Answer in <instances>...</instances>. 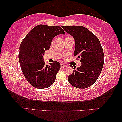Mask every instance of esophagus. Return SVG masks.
<instances>
[{
    "label": "esophagus",
    "instance_id": "esophagus-1",
    "mask_svg": "<svg viewBox=\"0 0 122 122\" xmlns=\"http://www.w3.org/2000/svg\"><path fill=\"white\" fill-rule=\"evenodd\" d=\"M61 67H64L66 66V65H65V64H61Z\"/></svg>",
    "mask_w": 122,
    "mask_h": 122
}]
</instances>
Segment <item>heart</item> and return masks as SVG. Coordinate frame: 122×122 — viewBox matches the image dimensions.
<instances>
[{"label": "heart", "instance_id": "b5f03b06", "mask_svg": "<svg viewBox=\"0 0 122 122\" xmlns=\"http://www.w3.org/2000/svg\"><path fill=\"white\" fill-rule=\"evenodd\" d=\"M67 38H68V37H67Z\"/></svg>", "mask_w": 122, "mask_h": 122}]
</instances>
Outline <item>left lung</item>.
Returning a JSON list of instances; mask_svg holds the SVG:
<instances>
[{"label":"left lung","instance_id":"8db88e82","mask_svg":"<svg viewBox=\"0 0 122 122\" xmlns=\"http://www.w3.org/2000/svg\"><path fill=\"white\" fill-rule=\"evenodd\" d=\"M75 41V56L80 58L81 65L74 68L68 77L69 83L79 89H85L96 82L103 69L104 53L100 41L96 36L82 26H62ZM72 68L73 66H71Z\"/></svg>","mask_w":122,"mask_h":122}]
</instances>
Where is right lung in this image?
<instances>
[{"label": "right lung", "mask_w": 122, "mask_h": 122, "mask_svg": "<svg viewBox=\"0 0 122 122\" xmlns=\"http://www.w3.org/2000/svg\"><path fill=\"white\" fill-rule=\"evenodd\" d=\"M61 34H65L61 27L39 25L21 41L18 56L21 69L28 82L36 88H47L55 82L61 64L55 61L50 65H45L43 55L49 50L53 38Z\"/></svg>", "instance_id": "obj_1"}]
</instances>
